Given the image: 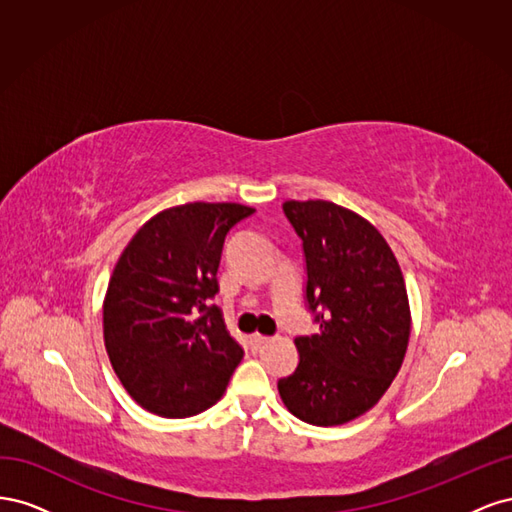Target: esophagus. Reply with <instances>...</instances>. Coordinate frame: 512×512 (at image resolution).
Instances as JSON below:
<instances>
[{
	"label": "esophagus",
	"mask_w": 512,
	"mask_h": 512,
	"mask_svg": "<svg viewBox=\"0 0 512 512\" xmlns=\"http://www.w3.org/2000/svg\"><path fill=\"white\" fill-rule=\"evenodd\" d=\"M250 342H252V346H262V344H267L269 342V337L267 335H252L250 337Z\"/></svg>",
	"instance_id": "obj_1"
}]
</instances>
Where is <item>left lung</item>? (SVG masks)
Listing matches in <instances>:
<instances>
[{
	"instance_id": "obj_1",
	"label": "left lung",
	"mask_w": 512,
	"mask_h": 512,
	"mask_svg": "<svg viewBox=\"0 0 512 512\" xmlns=\"http://www.w3.org/2000/svg\"><path fill=\"white\" fill-rule=\"evenodd\" d=\"M301 239L305 305L316 333L294 337L299 365L277 380L301 421L333 427L378 404L404 363L410 307L389 243L361 215L327 200H288Z\"/></svg>"
}]
</instances>
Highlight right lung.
Listing matches in <instances>:
<instances>
[{"instance_id":"add662e5","label":"right lung","mask_w":512,"mask_h":512,"mask_svg":"<svg viewBox=\"0 0 512 512\" xmlns=\"http://www.w3.org/2000/svg\"><path fill=\"white\" fill-rule=\"evenodd\" d=\"M254 209L190 203L151 218L117 260L104 301V344L126 391L166 418L218 401L243 359L218 305L228 232Z\"/></svg>"}]
</instances>
